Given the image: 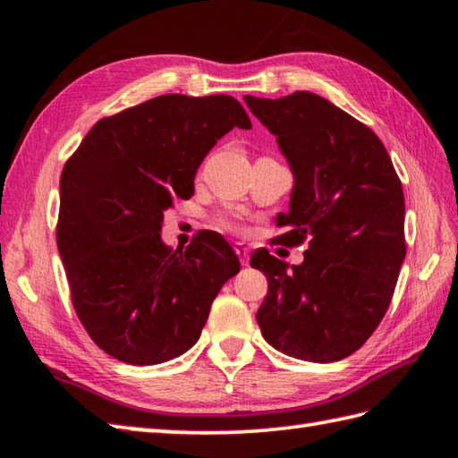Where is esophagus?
<instances>
[{
	"label": "esophagus",
	"mask_w": 458,
	"mask_h": 458,
	"mask_svg": "<svg viewBox=\"0 0 458 458\" xmlns=\"http://www.w3.org/2000/svg\"><path fill=\"white\" fill-rule=\"evenodd\" d=\"M234 250H236V254H238L240 262H242V265L246 267L248 260H250V248L244 246L242 242H236V244H234Z\"/></svg>",
	"instance_id": "34e87169"
}]
</instances>
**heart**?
I'll list each match as a JSON object with an SVG mask.
<instances>
[{"label": "heart", "instance_id": "1", "mask_svg": "<svg viewBox=\"0 0 458 458\" xmlns=\"http://www.w3.org/2000/svg\"><path fill=\"white\" fill-rule=\"evenodd\" d=\"M218 226L224 228V230H228V232H234V234H242V232H244V228L240 226L238 222L230 220V218H220L218 220Z\"/></svg>", "mask_w": 458, "mask_h": 458}]
</instances>
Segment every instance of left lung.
Here are the masks:
<instances>
[{
	"mask_svg": "<svg viewBox=\"0 0 458 458\" xmlns=\"http://www.w3.org/2000/svg\"><path fill=\"white\" fill-rule=\"evenodd\" d=\"M244 103L294 174L276 242L309 240L293 268L267 248L250 257L268 281L257 313L262 337L291 358L339 361L377 329L396 289L406 257L402 182L374 131L323 97L297 90Z\"/></svg>",
	"mask_w": 458,
	"mask_h": 458,
	"instance_id": "obj_1",
	"label": "left lung"
}]
</instances>
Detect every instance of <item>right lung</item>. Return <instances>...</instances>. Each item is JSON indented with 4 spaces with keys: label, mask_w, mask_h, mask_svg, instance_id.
<instances>
[{
    "label": "right lung",
    "mask_w": 458,
    "mask_h": 458,
    "mask_svg": "<svg viewBox=\"0 0 458 458\" xmlns=\"http://www.w3.org/2000/svg\"><path fill=\"white\" fill-rule=\"evenodd\" d=\"M252 123L228 95H161L100 119L60 175L56 242L74 311L105 353L131 366L174 360L199 339L240 270L216 232L161 242L164 212L193 193L220 137Z\"/></svg>",
    "instance_id": "right-lung-1"
}]
</instances>
